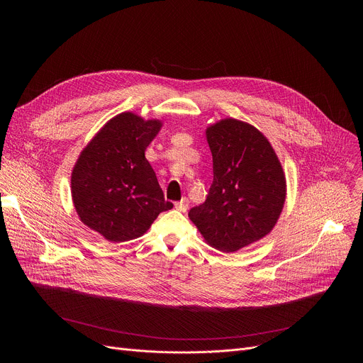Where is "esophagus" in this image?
I'll return each mask as SVG.
<instances>
[{
	"label": "esophagus",
	"instance_id": "34e87169",
	"mask_svg": "<svg viewBox=\"0 0 363 363\" xmlns=\"http://www.w3.org/2000/svg\"><path fill=\"white\" fill-rule=\"evenodd\" d=\"M175 208H177L178 211H181V213H186V210H188V199H186V198H182L181 201L175 202Z\"/></svg>",
	"mask_w": 363,
	"mask_h": 363
}]
</instances>
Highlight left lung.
<instances>
[{"label":"left lung","instance_id":"obj_1","mask_svg":"<svg viewBox=\"0 0 363 363\" xmlns=\"http://www.w3.org/2000/svg\"><path fill=\"white\" fill-rule=\"evenodd\" d=\"M214 181L188 217L205 241L234 252L267 235L286 201V178L276 152L254 126L224 119L206 129Z\"/></svg>","mask_w":363,"mask_h":363}]
</instances>
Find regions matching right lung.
I'll return each instance as SVG.
<instances>
[{"label":"right lung","mask_w":363,"mask_h":363,"mask_svg":"<svg viewBox=\"0 0 363 363\" xmlns=\"http://www.w3.org/2000/svg\"><path fill=\"white\" fill-rule=\"evenodd\" d=\"M162 123L125 112L111 119L83 149L72 174L80 220L113 242L140 237L172 208L145 150Z\"/></svg>","instance_id":"add662e5"}]
</instances>
